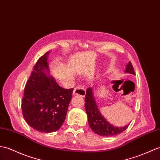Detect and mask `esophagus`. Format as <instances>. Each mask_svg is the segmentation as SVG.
Masks as SVG:
<instances>
[{
	"label": "esophagus",
	"mask_w": 160,
	"mask_h": 160,
	"mask_svg": "<svg viewBox=\"0 0 160 160\" xmlns=\"http://www.w3.org/2000/svg\"><path fill=\"white\" fill-rule=\"evenodd\" d=\"M73 95H80L82 97H84L86 95V90L84 88V87L82 86V85H79L77 87L74 88V91L73 92Z\"/></svg>",
	"instance_id": "1"
}]
</instances>
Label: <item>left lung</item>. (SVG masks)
Segmentation results:
<instances>
[{
  "label": "left lung",
  "instance_id": "1",
  "mask_svg": "<svg viewBox=\"0 0 160 160\" xmlns=\"http://www.w3.org/2000/svg\"><path fill=\"white\" fill-rule=\"evenodd\" d=\"M125 72L135 75L134 70H133L131 62L128 63ZM84 101V106L88 117V125L92 130L98 135L102 136H116L124 132L128 128L129 125L122 128L115 127L107 121L99 112L98 106L95 103L91 88L87 89Z\"/></svg>",
  "mask_w": 160,
  "mask_h": 160
}]
</instances>
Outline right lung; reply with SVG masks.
I'll use <instances>...</instances> for the list:
<instances>
[{
  "mask_svg": "<svg viewBox=\"0 0 160 160\" xmlns=\"http://www.w3.org/2000/svg\"><path fill=\"white\" fill-rule=\"evenodd\" d=\"M48 54L42 56L33 67L25 85L21 106L27 124L43 133L56 132L61 127L73 91L62 88L48 75Z\"/></svg>",
  "mask_w": 160,
  "mask_h": 160,
  "instance_id": "obj_1",
  "label": "right lung"
}]
</instances>
